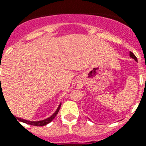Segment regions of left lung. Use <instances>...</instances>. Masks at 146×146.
<instances>
[{
    "instance_id": "obj_1",
    "label": "left lung",
    "mask_w": 146,
    "mask_h": 146,
    "mask_svg": "<svg viewBox=\"0 0 146 146\" xmlns=\"http://www.w3.org/2000/svg\"><path fill=\"white\" fill-rule=\"evenodd\" d=\"M129 56H130V57L131 58H132V59H135V61H138V60H137V58H136V56H135V55H134L133 53H132V52H129Z\"/></svg>"
}]
</instances>
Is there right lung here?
<instances>
[{"instance_id":"right-lung-1","label":"right lung","mask_w":146,"mask_h":146,"mask_svg":"<svg viewBox=\"0 0 146 146\" xmlns=\"http://www.w3.org/2000/svg\"><path fill=\"white\" fill-rule=\"evenodd\" d=\"M60 106H61V103L59 104V107L57 108L56 111L54 112L53 114H52L50 117H47V118H46V119H44V120H41V121H28V120L22 119V118H20V117H17V119H18V121H21V122L26 123V124H28V125H35V126H44V125H47V124H48L49 122H51L52 121V120L55 118V117L56 116L57 114H58V112H59V108H60ZM14 117H15V116H14Z\"/></svg>"}]
</instances>
